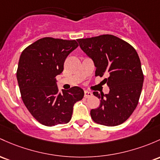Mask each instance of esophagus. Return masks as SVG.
<instances>
[{
  "mask_svg": "<svg viewBox=\"0 0 160 160\" xmlns=\"http://www.w3.org/2000/svg\"><path fill=\"white\" fill-rule=\"evenodd\" d=\"M92 96V93L90 92H88V91H85L84 92V98H86V99H87V98L90 97V96Z\"/></svg>",
  "mask_w": 160,
  "mask_h": 160,
  "instance_id": "1",
  "label": "esophagus"
}]
</instances>
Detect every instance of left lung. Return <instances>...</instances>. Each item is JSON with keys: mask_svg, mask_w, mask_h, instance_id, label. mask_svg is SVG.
<instances>
[{"mask_svg": "<svg viewBox=\"0 0 160 160\" xmlns=\"http://www.w3.org/2000/svg\"><path fill=\"white\" fill-rule=\"evenodd\" d=\"M77 42L93 61L96 77L108 76L103 82L109 87V92L100 95L93 92L100 99V105L91 110V118L103 125L122 124L136 108L143 87V73L138 52L132 45L113 35L79 38Z\"/></svg>", "mask_w": 160, "mask_h": 160, "instance_id": "left-lung-1", "label": "left lung"}]
</instances>
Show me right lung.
Segmentation results:
<instances>
[{
	"label": "right lung",
	"instance_id": "right-lung-1",
	"mask_svg": "<svg viewBox=\"0 0 160 160\" xmlns=\"http://www.w3.org/2000/svg\"><path fill=\"white\" fill-rule=\"evenodd\" d=\"M76 40L45 37L22 51L17 78L22 102L38 122L48 127L68 123L73 105L83 99L78 87L58 92L56 76L62 73L68 54L78 47Z\"/></svg>",
	"mask_w": 160,
	"mask_h": 160
}]
</instances>
